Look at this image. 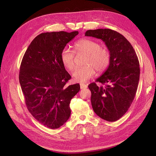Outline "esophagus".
Here are the masks:
<instances>
[{"instance_id":"1","label":"esophagus","mask_w":156,"mask_h":156,"mask_svg":"<svg viewBox=\"0 0 156 156\" xmlns=\"http://www.w3.org/2000/svg\"><path fill=\"white\" fill-rule=\"evenodd\" d=\"M87 88V85L86 84H83V83H81L80 84V88L82 90V89H85Z\"/></svg>"}]
</instances>
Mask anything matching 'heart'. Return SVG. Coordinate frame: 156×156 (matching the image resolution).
I'll list each match as a JSON object with an SVG mask.
<instances>
[{
	"label": "heart",
	"instance_id": "b5f03b06",
	"mask_svg": "<svg viewBox=\"0 0 156 156\" xmlns=\"http://www.w3.org/2000/svg\"><path fill=\"white\" fill-rule=\"evenodd\" d=\"M76 53L87 55L83 67L78 68L73 73V79L77 82H85L95 74V69L102 73L108 68L111 55L105 48L101 47L100 43L91 39H81L74 44ZM61 60L63 66L71 71L75 67V55L68 48H64L61 53Z\"/></svg>",
	"mask_w": 156,
	"mask_h": 156
}]
</instances>
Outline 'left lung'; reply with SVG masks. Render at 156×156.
<instances>
[{
    "label": "left lung",
    "mask_w": 156,
    "mask_h": 156,
    "mask_svg": "<svg viewBox=\"0 0 156 156\" xmlns=\"http://www.w3.org/2000/svg\"><path fill=\"white\" fill-rule=\"evenodd\" d=\"M85 36L101 39L111 55L110 64L96 82L91 83V103L93 111L103 120L115 122L125 114L136 96L140 77L136 51L123 35L110 29L88 30Z\"/></svg>",
    "instance_id": "left-lung-1"
}]
</instances>
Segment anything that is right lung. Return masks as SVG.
Listing matches in <instances>:
<instances>
[{"label": "right lung", "instance_id": "add662e5", "mask_svg": "<svg viewBox=\"0 0 156 156\" xmlns=\"http://www.w3.org/2000/svg\"><path fill=\"white\" fill-rule=\"evenodd\" d=\"M78 31L44 33L30 43L23 56L19 82L29 112L43 126L60 127L71 115V100L78 83L66 86L71 76L61 60V51Z\"/></svg>", "mask_w": 156, "mask_h": 156}]
</instances>
